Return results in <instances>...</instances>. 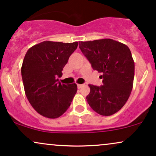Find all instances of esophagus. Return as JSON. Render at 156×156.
<instances>
[{
    "mask_svg": "<svg viewBox=\"0 0 156 156\" xmlns=\"http://www.w3.org/2000/svg\"><path fill=\"white\" fill-rule=\"evenodd\" d=\"M77 86H78V88L80 89L83 87V84H77Z\"/></svg>",
    "mask_w": 156,
    "mask_h": 156,
    "instance_id": "1",
    "label": "esophagus"
}]
</instances>
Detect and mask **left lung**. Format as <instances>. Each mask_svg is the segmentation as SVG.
<instances>
[{
  "label": "left lung",
  "mask_w": 156,
  "mask_h": 156,
  "mask_svg": "<svg viewBox=\"0 0 156 156\" xmlns=\"http://www.w3.org/2000/svg\"><path fill=\"white\" fill-rule=\"evenodd\" d=\"M79 48L93 69L103 73V86L89 84V105L103 116H111L124 106L133 89L134 62L126 44L112 39L80 42Z\"/></svg>",
  "instance_id": "1"
}]
</instances>
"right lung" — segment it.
Returning <instances> with one entry per match:
<instances>
[{
	"label": "right lung",
	"instance_id": "1",
	"mask_svg": "<svg viewBox=\"0 0 156 156\" xmlns=\"http://www.w3.org/2000/svg\"><path fill=\"white\" fill-rule=\"evenodd\" d=\"M78 42L44 41L30 48L21 67L25 93L36 112L55 119L67 110L77 92L76 83L64 84L57 78Z\"/></svg>",
	"mask_w": 156,
	"mask_h": 156
}]
</instances>
